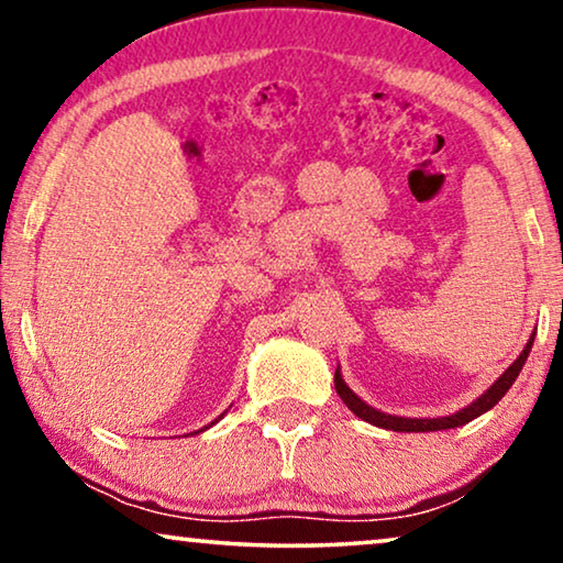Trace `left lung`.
I'll return each mask as SVG.
<instances>
[{"label":"left lung","mask_w":563,"mask_h":563,"mask_svg":"<svg viewBox=\"0 0 563 563\" xmlns=\"http://www.w3.org/2000/svg\"><path fill=\"white\" fill-rule=\"evenodd\" d=\"M533 339H536V331L530 334L528 344L522 346L520 357L510 364L508 369L503 372L500 377L495 379L493 385L487 387L485 393L479 395L477 400H472L470 406H464L462 410H456V413L451 416H439V418H406V416H393V413H383V410L372 408L364 402L357 393L352 390L350 385L344 383L342 372H334V387L339 393V398L344 400V406L352 410L354 416L362 418V421H367L372 426H377V429H387V431H398V433H429V431H446V429H459V426L474 421V418H479L482 413H487L489 408H495L497 402L503 400V395L510 390L512 383H516V377L520 375L522 364H526L528 354H530V346H533Z\"/></svg>","instance_id":"left-lung-1"}]
</instances>
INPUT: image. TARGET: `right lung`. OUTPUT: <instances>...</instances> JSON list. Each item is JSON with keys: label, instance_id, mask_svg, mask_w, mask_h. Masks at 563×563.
Returning a JSON list of instances; mask_svg holds the SVG:
<instances>
[{"label": "right lung", "instance_id": "add662e5", "mask_svg": "<svg viewBox=\"0 0 563 563\" xmlns=\"http://www.w3.org/2000/svg\"><path fill=\"white\" fill-rule=\"evenodd\" d=\"M219 418H224V413H221ZM219 418H217V421H219ZM217 421H213V423H217ZM213 423H211V426H213ZM203 429H209V426H203ZM203 429H201V431H203ZM194 433H199V431H194Z\"/></svg>", "mask_w": 563, "mask_h": 563}]
</instances>
